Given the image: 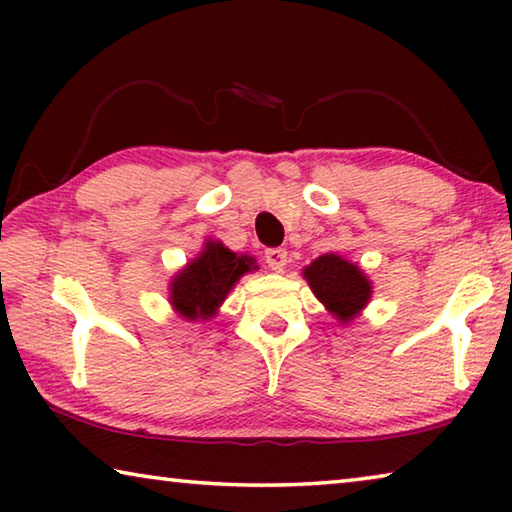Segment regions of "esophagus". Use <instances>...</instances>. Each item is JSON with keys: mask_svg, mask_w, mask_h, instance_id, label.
I'll return each mask as SVG.
<instances>
[{"mask_svg": "<svg viewBox=\"0 0 512 512\" xmlns=\"http://www.w3.org/2000/svg\"><path fill=\"white\" fill-rule=\"evenodd\" d=\"M264 257H266L268 268H271V271H277V273L284 271V266H287V262H289V255H287V250H284V248H268Z\"/></svg>", "mask_w": 512, "mask_h": 512, "instance_id": "1", "label": "esophagus"}]
</instances>
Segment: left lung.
<instances>
[{
    "mask_svg": "<svg viewBox=\"0 0 512 512\" xmlns=\"http://www.w3.org/2000/svg\"><path fill=\"white\" fill-rule=\"evenodd\" d=\"M305 277L316 298L343 323L359 314L370 298V282L359 266L339 255L318 257L305 268Z\"/></svg>",
    "mask_w": 512,
    "mask_h": 512,
    "instance_id": "obj_1",
    "label": "left lung"
}]
</instances>
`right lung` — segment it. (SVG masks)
I'll list each match as a JSON object with an SVG mask.
<instances>
[{
  "instance_id": "obj_1",
  "label": "right lung",
  "mask_w": 512,
  "mask_h": 512,
  "mask_svg": "<svg viewBox=\"0 0 512 512\" xmlns=\"http://www.w3.org/2000/svg\"><path fill=\"white\" fill-rule=\"evenodd\" d=\"M253 268H257L253 257L230 253L221 244H207L201 257H196L173 280V307L189 320L210 318L239 277Z\"/></svg>"
}]
</instances>
